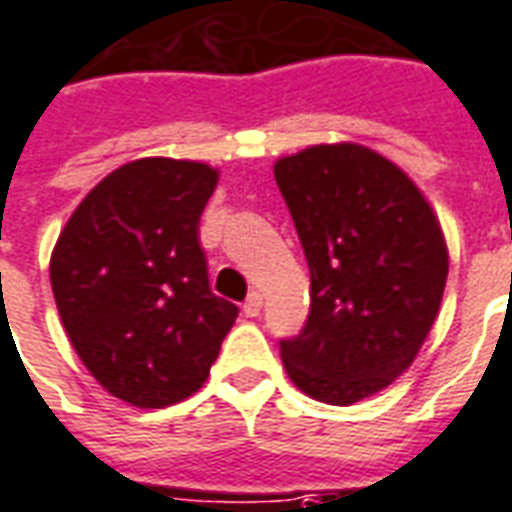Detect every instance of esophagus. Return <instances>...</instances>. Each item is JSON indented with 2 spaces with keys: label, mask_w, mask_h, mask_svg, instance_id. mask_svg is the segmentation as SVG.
<instances>
[{
  "label": "esophagus",
  "mask_w": 512,
  "mask_h": 512,
  "mask_svg": "<svg viewBox=\"0 0 512 512\" xmlns=\"http://www.w3.org/2000/svg\"><path fill=\"white\" fill-rule=\"evenodd\" d=\"M260 307H263V296H260L257 291H252L249 293V299L244 302V316L246 318L260 316Z\"/></svg>",
  "instance_id": "esophagus-1"
}]
</instances>
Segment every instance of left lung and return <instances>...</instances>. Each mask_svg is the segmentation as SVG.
I'll return each mask as SVG.
<instances>
[{
	"label": "left lung",
	"instance_id": "1",
	"mask_svg": "<svg viewBox=\"0 0 512 512\" xmlns=\"http://www.w3.org/2000/svg\"><path fill=\"white\" fill-rule=\"evenodd\" d=\"M274 180L310 266V316L282 366L310 399L363 402L413 366L438 318L441 221L405 171L352 141L280 157Z\"/></svg>",
	"mask_w": 512,
	"mask_h": 512
}]
</instances>
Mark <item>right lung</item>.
Segmentation results:
<instances>
[{"mask_svg":"<svg viewBox=\"0 0 512 512\" xmlns=\"http://www.w3.org/2000/svg\"><path fill=\"white\" fill-rule=\"evenodd\" d=\"M219 169L141 157L94 185L57 235L49 280L74 352L141 410L205 385L238 307L210 291L199 219Z\"/></svg>","mask_w":512,"mask_h":512,"instance_id":"1","label":"right lung"}]
</instances>
